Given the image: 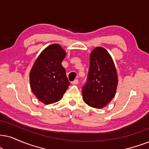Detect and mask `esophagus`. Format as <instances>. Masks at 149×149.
<instances>
[{
    "label": "esophagus",
    "mask_w": 149,
    "mask_h": 149,
    "mask_svg": "<svg viewBox=\"0 0 149 149\" xmlns=\"http://www.w3.org/2000/svg\"><path fill=\"white\" fill-rule=\"evenodd\" d=\"M71 83H72L73 84H78V80H73L72 82H71Z\"/></svg>",
    "instance_id": "34e87169"
}]
</instances>
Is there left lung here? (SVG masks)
Here are the masks:
<instances>
[{"label":"left lung","mask_w":149,"mask_h":149,"mask_svg":"<svg viewBox=\"0 0 149 149\" xmlns=\"http://www.w3.org/2000/svg\"><path fill=\"white\" fill-rule=\"evenodd\" d=\"M118 83L111 56L104 48L97 47L90 54L87 82L82 88L84 102L93 108H104L116 95Z\"/></svg>","instance_id":"8db88e82"}]
</instances>
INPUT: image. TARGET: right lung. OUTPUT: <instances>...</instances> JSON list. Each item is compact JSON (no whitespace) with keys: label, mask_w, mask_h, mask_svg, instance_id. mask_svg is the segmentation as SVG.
Returning a JSON list of instances; mask_svg holds the SVG:
<instances>
[{"label":"right lung","mask_w":149,"mask_h":149,"mask_svg":"<svg viewBox=\"0 0 149 149\" xmlns=\"http://www.w3.org/2000/svg\"><path fill=\"white\" fill-rule=\"evenodd\" d=\"M65 56V50L59 44L49 45L38 56L30 71L31 91L45 104L61 100L70 85L62 66Z\"/></svg>","instance_id":"add662e5"}]
</instances>
